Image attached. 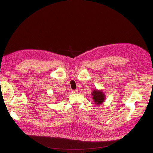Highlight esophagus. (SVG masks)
<instances>
[{
	"instance_id": "esophagus-1",
	"label": "esophagus",
	"mask_w": 153,
	"mask_h": 153,
	"mask_svg": "<svg viewBox=\"0 0 153 153\" xmlns=\"http://www.w3.org/2000/svg\"><path fill=\"white\" fill-rule=\"evenodd\" d=\"M72 91H73V93H77L78 90H72Z\"/></svg>"
}]
</instances>
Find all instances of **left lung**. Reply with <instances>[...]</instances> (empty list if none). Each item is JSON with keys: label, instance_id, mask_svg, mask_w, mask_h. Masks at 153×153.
I'll list each match as a JSON object with an SVG mask.
<instances>
[{"label": "left lung", "instance_id": "left-lung-1", "mask_svg": "<svg viewBox=\"0 0 153 153\" xmlns=\"http://www.w3.org/2000/svg\"><path fill=\"white\" fill-rule=\"evenodd\" d=\"M91 95L93 96L94 102L97 105H101L104 102L105 99V94H103V91L101 90H98L97 89L93 90Z\"/></svg>", "mask_w": 153, "mask_h": 153}]
</instances>
